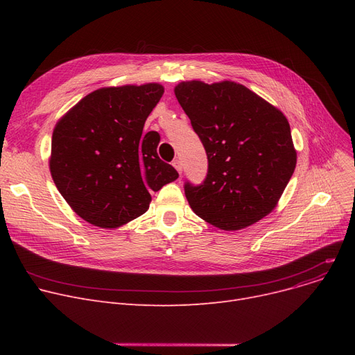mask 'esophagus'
<instances>
[{
  "mask_svg": "<svg viewBox=\"0 0 355 355\" xmlns=\"http://www.w3.org/2000/svg\"><path fill=\"white\" fill-rule=\"evenodd\" d=\"M173 165H174V168H175V170H177L180 174L182 173V164H181L180 159H175V161L173 162Z\"/></svg>",
  "mask_w": 355,
  "mask_h": 355,
  "instance_id": "34e87169",
  "label": "esophagus"
}]
</instances>
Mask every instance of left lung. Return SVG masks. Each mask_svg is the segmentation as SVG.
I'll use <instances>...</instances> for the list:
<instances>
[{
    "label": "left lung",
    "mask_w": 355,
    "mask_h": 355,
    "mask_svg": "<svg viewBox=\"0 0 355 355\" xmlns=\"http://www.w3.org/2000/svg\"><path fill=\"white\" fill-rule=\"evenodd\" d=\"M174 93L209 159L204 182L184 185L191 210L227 232L266 217L296 166L286 116L232 80L181 82Z\"/></svg>",
    "instance_id": "left-lung-1"
}]
</instances>
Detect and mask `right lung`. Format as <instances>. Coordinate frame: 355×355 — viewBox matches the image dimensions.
Here are the masks:
<instances>
[{"instance_id":"obj_1","label":"right lung","mask_w":355,"mask_h":355,"mask_svg":"<svg viewBox=\"0 0 355 355\" xmlns=\"http://www.w3.org/2000/svg\"><path fill=\"white\" fill-rule=\"evenodd\" d=\"M162 93L159 83L102 87L55 123L51 178L71 210L90 225H126L149 209V191L178 178L175 168L157 154L159 134L142 137Z\"/></svg>"}]
</instances>
